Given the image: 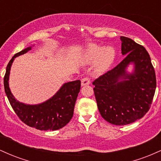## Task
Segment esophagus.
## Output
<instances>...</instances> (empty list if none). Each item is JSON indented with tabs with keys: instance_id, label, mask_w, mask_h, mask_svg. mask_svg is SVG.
<instances>
[{
	"instance_id": "34e87169",
	"label": "esophagus",
	"mask_w": 161,
	"mask_h": 161,
	"mask_svg": "<svg viewBox=\"0 0 161 161\" xmlns=\"http://www.w3.org/2000/svg\"><path fill=\"white\" fill-rule=\"evenodd\" d=\"M90 84V79L88 78V77H85L82 79L81 81V85L82 86H88V85Z\"/></svg>"
}]
</instances>
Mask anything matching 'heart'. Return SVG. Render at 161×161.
<instances>
[{
	"instance_id": "b5f03b06",
	"label": "heart",
	"mask_w": 161,
	"mask_h": 161,
	"mask_svg": "<svg viewBox=\"0 0 161 161\" xmlns=\"http://www.w3.org/2000/svg\"><path fill=\"white\" fill-rule=\"evenodd\" d=\"M116 55V50L111 46L104 47L91 44L84 51L82 61L87 64L95 63L94 72L96 75H102L111 67Z\"/></svg>"
}]
</instances>
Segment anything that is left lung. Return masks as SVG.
<instances>
[{"label":"left lung","mask_w":161,"mask_h":161,"mask_svg":"<svg viewBox=\"0 0 161 161\" xmlns=\"http://www.w3.org/2000/svg\"><path fill=\"white\" fill-rule=\"evenodd\" d=\"M123 61L93 82L101 116L111 124L126 125L148 111L155 89L156 75L151 57L143 46L121 36ZM134 66L132 72L127 70Z\"/></svg>","instance_id":"1"}]
</instances>
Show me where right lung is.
Here are the masks:
<instances>
[{"label":"right lung","instance_id":"1","mask_svg":"<svg viewBox=\"0 0 161 161\" xmlns=\"http://www.w3.org/2000/svg\"><path fill=\"white\" fill-rule=\"evenodd\" d=\"M33 46L16 53L7 64L3 78L5 93L11 107L24 123L39 130H57L65 126L73 117L81 82L75 80L64 83L54 95L40 104H26L17 101L9 87L11 66L16 57L27 53Z\"/></svg>","mask_w":161,"mask_h":161}]
</instances>
